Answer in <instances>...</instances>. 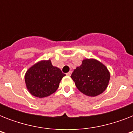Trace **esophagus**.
Segmentation results:
<instances>
[{"mask_svg":"<svg viewBox=\"0 0 133 133\" xmlns=\"http://www.w3.org/2000/svg\"><path fill=\"white\" fill-rule=\"evenodd\" d=\"M71 74H72V71H70L69 72L67 73L66 75H67V76H68V77H70V75H71Z\"/></svg>","mask_w":133,"mask_h":133,"instance_id":"esophagus-1","label":"esophagus"}]
</instances>
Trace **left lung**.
I'll return each instance as SVG.
<instances>
[{"label":"left lung","instance_id":"1","mask_svg":"<svg viewBox=\"0 0 133 133\" xmlns=\"http://www.w3.org/2000/svg\"><path fill=\"white\" fill-rule=\"evenodd\" d=\"M77 89L89 97H96L107 88L110 74L107 67L95 58H85L71 75Z\"/></svg>","mask_w":133,"mask_h":133}]
</instances>
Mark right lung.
Segmentation results:
<instances>
[{
    "mask_svg": "<svg viewBox=\"0 0 133 133\" xmlns=\"http://www.w3.org/2000/svg\"><path fill=\"white\" fill-rule=\"evenodd\" d=\"M65 76L60 69L52 65L50 59L41 60L27 70L25 82L31 95L44 98L56 92Z\"/></svg>",
    "mask_w": 133,
    "mask_h": 133,
    "instance_id": "obj_1",
    "label": "right lung"
}]
</instances>
